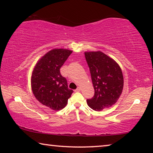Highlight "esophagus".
Listing matches in <instances>:
<instances>
[{"mask_svg":"<svg viewBox=\"0 0 153 153\" xmlns=\"http://www.w3.org/2000/svg\"><path fill=\"white\" fill-rule=\"evenodd\" d=\"M80 90H81V88H80V87H78L76 90H75V92H79Z\"/></svg>","mask_w":153,"mask_h":153,"instance_id":"1","label":"esophagus"}]
</instances>
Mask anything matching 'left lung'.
I'll list each match as a JSON object with an SVG mask.
<instances>
[{
	"mask_svg": "<svg viewBox=\"0 0 153 153\" xmlns=\"http://www.w3.org/2000/svg\"><path fill=\"white\" fill-rule=\"evenodd\" d=\"M94 95L87 100L92 109L100 111L117 102L123 91V77L120 66L101 51L85 52Z\"/></svg>",
	"mask_w": 153,
	"mask_h": 153,
	"instance_id": "obj_1",
	"label": "left lung"
}]
</instances>
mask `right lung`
Segmentation results:
<instances>
[{"mask_svg":"<svg viewBox=\"0 0 153 153\" xmlns=\"http://www.w3.org/2000/svg\"><path fill=\"white\" fill-rule=\"evenodd\" d=\"M71 53L68 49L54 48L38 61L32 71L31 86L33 95L41 104L54 111L65 107L73 93L60 73V68Z\"/></svg>","mask_w":153,"mask_h":153,"instance_id":"1","label":"right lung"}]
</instances>
